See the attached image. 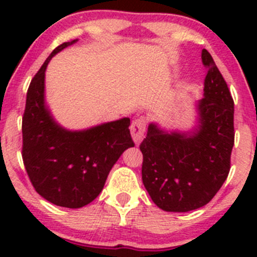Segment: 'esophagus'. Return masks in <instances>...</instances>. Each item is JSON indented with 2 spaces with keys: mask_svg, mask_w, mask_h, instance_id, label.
<instances>
[{
  "mask_svg": "<svg viewBox=\"0 0 257 257\" xmlns=\"http://www.w3.org/2000/svg\"><path fill=\"white\" fill-rule=\"evenodd\" d=\"M144 133H145V119L139 118L137 119V120H134L131 125V134L134 143L137 145L142 143V141H143L144 138Z\"/></svg>",
  "mask_w": 257,
  "mask_h": 257,
  "instance_id": "obj_1",
  "label": "esophagus"
}]
</instances>
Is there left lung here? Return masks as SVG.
<instances>
[{
    "label": "left lung",
    "mask_w": 257,
    "mask_h": 257,
    "mask_svg": "<svg viewBox=\"0 0 257 257\" xmlns=\"http://www.w3.org/2000/svg\"><path fill=\"white\" fill-rule=\"evenodd\" d=\"M201 59L208 73L204 98L195 103V125L181 132L150 123L141 144L143 184L155 205L164 211L186 212L206 205L230 172L234 100L206 49Z\"/></svg>",
    "instance_id": "left-lung-1"
}]
</instances>
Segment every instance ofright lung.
Returning <instances> with one entry per match:
<instances>
[{"label": "right lung", "mask_w": 257, "mask_h": 257, "mask_svg": "<svg viewBox=\"0 0 257 257\" xmlns=\"http://www.w3.org/2000/svg\"><path fill=\"white\" fill-rule=\"evenodd\" d=\"M77 41L58 46L33 77L22 120V158L31 183L49 203L69 209L92 203L119 157L134 147L129 118L71 131L51 113L46 102V69L57 53Z\"/></svg>", "instance_id": "1"}]
</instances>
